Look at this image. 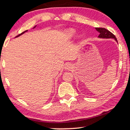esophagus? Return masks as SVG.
<instances>
[{"instance_id":"esophagus-1","label":"esophagus","mask_w":130,"mask_h":130,"mask_svg":"<svg viewBox=\"0 0 130 130\" xmlns=\"http://www.w3.org/2000/svg\"><path fill=\"white\" fill-rule=\"evenodd\" d=\"M71 67H72V66H71V64H70V63H67L66 65V66H65V68H66V69H68V70H70L71 68Z\"/></svg>"}]
</instances>
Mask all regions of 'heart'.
Masks as SVG:
<instances>
[{
	"label": "heart",
	"instance_id": "1",
	"mask_svg": "<svg viewBox=\"0 0 130 130\" xmlns=\"http://www.w3.org/2000/svg\"><path fill=\"white\" fill-rule=\"evenodd\" d=\"M66 34L68 37L70 38H71L74 37L75 35H76V31L73 28L68 29L66 31Z\"/></svg>",
	"mask_w": 130,
	"mask_h": 130
}]
</instances>
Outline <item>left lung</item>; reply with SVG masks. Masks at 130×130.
Returning a JSON list of instances; mask_svg holds the SVG:
<instances>
[{"mask_svg": "<svg viewBox=\"0 0 130 130\" xmlns=\"http://www.w3.org/2000/svg\"><path fill=\"white\" fill-rule=\"evenodd\" d=\"M95 29L98 32H99V35L98 36V38H99L115 39L117 42V40L116 39V38L115 35L111 33V32H110L109 30L104 28H95Z\"/></svg>", "mask_w": 130, "mask_h": 130, "instance_id": "obj_1", "label": "left lung"}]
</instances>
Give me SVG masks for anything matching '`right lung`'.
Wrapping results in <instances>:
<instances>
[{
    "mask_svg": "<svg viewBox=\"0 0 130 130\" xmlns=\"http://www.w3.org/2000/svg\"><path fill=\"white\" fill-rule=\"evenodd\" d=\"M35 27H36V25L35 26V27H34V28H35ZM27 31H27V30H26V31H24V32H22L21 34H19V35H17V37H15V38H17V37H19V36H20V35H21L22 34H24V33H25V32H27Z\"/></svg>",
    "mask_w": 130,
    "mask_h": 130,
    "instance_id": "obj_1",
    "label": "right lung"
}]
</instances>
